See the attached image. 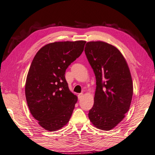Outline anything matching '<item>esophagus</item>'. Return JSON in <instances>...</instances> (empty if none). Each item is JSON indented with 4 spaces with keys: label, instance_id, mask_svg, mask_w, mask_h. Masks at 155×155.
Instances as JSON below:
<instances>
[{
    "label": "esophagus",
    "instance_id": "34e87169",
    "mask_svg": "<svg viewBox=\"0 0 155 155\" xmlns=\"http://www.w3.org/2000/svg\"><path fill=\"white\" fill-rule=\"evenodd\" d=\"M83 94L82 93H80V94H79L78 95V99L79 100H80V99L83 97Z\"/></svg>",
    "mask_w": 155,
    "mask_h": 155
}]
</instances>
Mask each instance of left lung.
<instances>
[{
	"mask_svg": "<svg viewBox=\"0 0 155 155\" xmlns=\"http://www.w3.org/2000/svg\"><path fill=\"white\" fill-rule=\"evenodd\" d=\"M84 51L96 80L94 103L88 117L98 129L110 130L130 109L133 95L130 69L121 52L109 44L88 42Z\"/></svg>",
	"mask_w": 155,
	"mask_h": 155,
	"instance_id": "1",
	"label": "left lung"
}]
</instances>
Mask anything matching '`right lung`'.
I'll use <instances>...</instances> for the list:
<instances>
[{
	"label": "right lung",
	"mask_w": 155,
	"mask_h": 155,
	"mask_svg": "<svg viewBox=\"0 0 155 155\" xmlns=\"http://www.w3.org/2000/svg\"><path fill=\"white\" fill-rule=\"evenodd\" d=\"M86 42L48 44L32 61L25 82L26 101L32 116L46 130H60L69 121L78 97L69 89L65 71L82 53Z\"/></svg>",
	"instance_id": "add662e5"
}]
</instances>
